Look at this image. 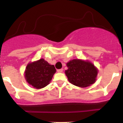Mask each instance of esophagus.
Listing matches in <instances>:
<instances>
[{
	"mask_svg": "<svg viewBox=\"0 0 123 123\" xmlns=\"http://www.w3.org/2000/svg\"><path fill=\"white\" fill-rule=\"evenodd\" d=\"M57 71L58 72V73H62L63 71V69H59L57 70Z\"/></svg>",
	"mask_w": 123,
	"mask_h": 123,
	"instance_id": "1",
	"label": "esophagus"
}]
</instances>
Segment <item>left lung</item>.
<instances>
[{
    "instance_id": "left-lung-1",
    "label": "left lung",
    "mask_w": 123,
    "mask_h": 123,
    "mask_svg": "<svg viewBox=\"0 0 123 123\" xmlns=\"http://www.w3.org/2000/svg\"><path fill=\"white\" fill-rule=\"evenodd\" d=\"M68 69L65 73L71 84L80 87H86L95 83L98 69L89 61L74 59L67 63Z\"/></svg>"
}]
</instances>
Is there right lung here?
<instances>
[{
    "instance_id": "1",
    "label": "right lung",
    "mask_w": 123,
    "mask_h": 123,
    "mask_svg": "<svg viewBox=\"0 0 123 123\" xmlns=\"http://www.w3.org/2000/svg\"><path fill=\"white\" fill-rule=\"evenodd\" d=\"M56 69L43 58L27 64L24 72L27 82L35 89H42L50 83Z\"/></svg>"
}]
</instances>
